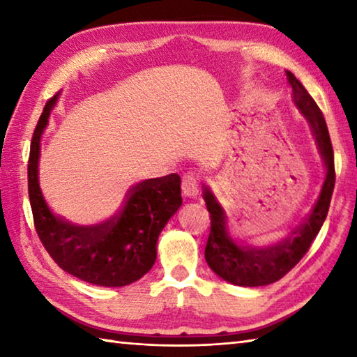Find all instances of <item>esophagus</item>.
Here are the masks:
<instances>
[{"instance_id":"obj_1","label":"esophagus","mask_w":357,"mask_h":357,"mask_svg":"<svg viewBox=\"0 0 357 357\" xmlns=\"http://www.w3.org/2000/svg\"><path fill=\"white\" fill-rule=\"evenodd\" d=\"M183 193L185 197H197L198 193V178L193 173H185L183 176Z\"/></svg>"}]
</instances>
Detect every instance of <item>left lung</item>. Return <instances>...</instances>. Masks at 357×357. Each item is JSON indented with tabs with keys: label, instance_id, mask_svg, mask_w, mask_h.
<instances>
[{
	"label": "left lung",
	"instance_id": "8db88e82",
	"mask_svg": "<svg viewBox=\"0 0 357 357\" xmlns=\"http://www.w3.org/2000/svg\"><path fill=\"white\" fill-rule=\"evenodd\" d=\"M287 78L293 88L294 104L309 121L313 135H315L319 153L324 159L326 179L309 217L299 227H296L288 238L266 249L241 245L229 236L225 213L217 203L214 193L209 190V187L204 185L203 198L211 214V231L206 249H204V258L217 275L233 285L263 287L280 280L310 249L329 211L335 184V168L328 126H326L323 112L319 110L317 102L307 93L298 78L289 70H287Z\"/></svg>",
	"mask_w": 357,
	"mask_h": 357
}]
</instances>
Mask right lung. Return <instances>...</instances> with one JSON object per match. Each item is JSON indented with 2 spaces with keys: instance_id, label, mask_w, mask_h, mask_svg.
I'll list each match as a JSON object with an SVG mask.
<instances>
[{
  "instance_id": "add662e5",
  "label": "right lung",
  "mask_w": 357,
  "mask_h": 357,
  "mask_svg": "<svg viewBox=\"0 0 357 357\" xmlns=\"http://www.w3.org/2000/svg\"><path fill=\"white\" fill-rule=\"evenodd\" d=\"M58 96L47 100L29 149L28 193L36 231L66 273L93 285L126 287L153 268L159 234L183 204L181 178L172 173L135 184L118 213L96 225H75L53 214L39 187L38 164L42 132Z\"/></svg>"
}]
</instances>
